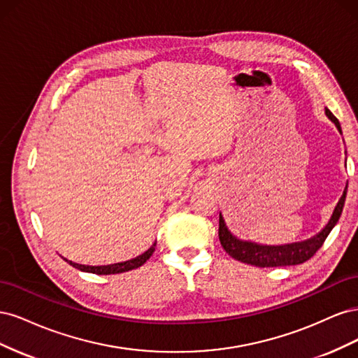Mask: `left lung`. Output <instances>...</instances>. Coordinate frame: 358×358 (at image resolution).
Listing matches in <instances>:
<instances>
[{
	"mask_svg": "<svg viewBox=\"0 0 358 358\" xmlns=\"http://www.w3.org/2000/svg\"><path fill=\"white\" fill-rule=\"evenodd\" d=\"M326 115L342 134V128L338 117H336L327 107H326ZM346 189H348V185L345 187L342 197L338 201V206L334 208L329 224L324 227L317 236L310 237L308 241L288 243V245H279V246L258 245L254 242L241 241L237 239L236 236H233L229 229H227L222 215L220 213V230H218L220 242L225 249V252L230 257H233L234 259H237V262H242L257 267H280V266H296V264L305 263L310 257L315 255V252L322 246L324 241L327 239V236L333 230V227L338 224L342 215L345 199H346Z\"/></svg>",
	"mask_w": 358,
	"mask_h": 358,
	"instance_id": "1",
	"label": "left lung"
}]
</instances>
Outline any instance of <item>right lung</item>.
Returning a JSON list of instances; mask_svg holds the SVG:
<instances>
[{
	"mask_svg": "<svg viewBox=\"0 0 358 358\" xmlns=\"http://www.w3.org/2000/svg\"><path fill=\"white\" fill-rule=\"evenodd\" d=\"M157 243H154L150 246L146 252H143L142 255H138L133 259H128V262L124 263H115V264H107V266H85V264H78L66 259L67 263H70L73 267L82 270V272H90V273H96V275H115V273H122V272H128V270L137 268L140 266H143L148 259L150 258V255L154 254Z\"/></svg>",
	"mask_w": 358,
	"mask_h": 358,
	"instance_id": "1",
	"label": "right lung"
}]
</instances>
